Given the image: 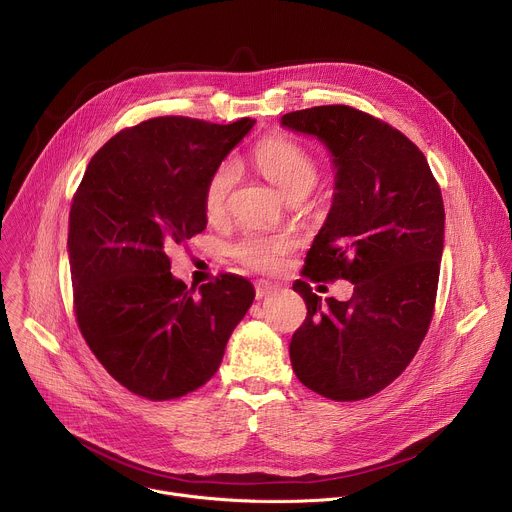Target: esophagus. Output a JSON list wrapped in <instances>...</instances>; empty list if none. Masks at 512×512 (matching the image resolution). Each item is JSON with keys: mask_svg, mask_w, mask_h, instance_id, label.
<instances>
[{"mask_svg": "<svg viewBox=\"0 0 512 512\" xmlns=\"http://www.w3.org/2000/svg\"><path fill=\"white\" fill-rule=\"evenodd\" d=\"M273 291V285H269V283H263V281H259L257 285H255V296H257V300H263V298H267L269 294Z\"/></svg>", "mask_w": 512, "mask_h": 512, "instance_id": "esophagus-1", "label": "esophagus"}]
</instances>
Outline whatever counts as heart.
<instances>
[{"label": "heart", "instance_id": "1", "mask_svg": "<svg viewBox=\"0 0 512 512\" xmlns=\"http://www.w3.org/2000/svg\"><path fill=\"white\" fill-rule=\"evenodd\" d=\"M259 172L277 186L287 198L308 194L318 182V162L302 143L289 137H267L253 152ZM239 180V166L235 160H223L206 180L202 204L210 221H216L227 212L229 196ZM291 249V241L283 235H263L247 231L231 245V257L255 271H275Z\"/></svg>", "mask_w": 512, "mask_h": 512}]
</instances>
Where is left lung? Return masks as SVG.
I'll return each instance as SVG.
<instances>
[{"mask_svg": "<svg viewBox=\"0 0 512 512\" xmlns=\"http://www.w3.org/2000/svg\"><path fill=\"white\" fill-rule=\"evenodd\" d=\"M281 123L332 152L336 194L308 251L304 277L348 279V302L298 279L308 316L289 342L296 377L332 401L389 387L419 350L435 308L444 251V200L417 145L348 105L291 111Z\"/></svg>", "mask_w": 512, "mask_h": 512, "instance_id": "left-lung-1", "label": "left lung"}]
</instances>
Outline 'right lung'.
Segmentation results:
<instances>
[{"label":"right lung","instance_id":"add662e5","mask_svg":"<svg viewBox=\"0 0 512 512\" xmlns=\"http://www.w3.org/2000/svg\"><path fill=\"white\" fill-rule=\"evenodd\" d=\"M166 115L121 129L72 196L68 261L79 330L105 371L150 401L180 399L221 367L255 289L223 273L198 298L168 249L206 229L208 176L253 127Z\"/></svg>","mask_w":512,"mask_h":512}]
</instances>
